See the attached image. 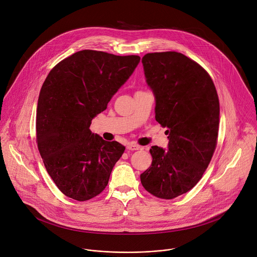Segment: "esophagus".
Listing matches in <instances>:
<instances>
[{
    "label": "esophagus",
    "instance_id": "34e87169",
    "mask_svg": "<svg viewBox=\"0 0 257 257\" xmlns=\"http://www.w3.org/2000/svg\"><path fill=\"white\" fill-rule=\"evenodd\" d=\"M126 148L128 150H139L141 147H140V146H138V145H135V144H128L126 146Z\"/></svg>",
    "mask_w": 257,
    "mask_h": 257
}]
</instances>
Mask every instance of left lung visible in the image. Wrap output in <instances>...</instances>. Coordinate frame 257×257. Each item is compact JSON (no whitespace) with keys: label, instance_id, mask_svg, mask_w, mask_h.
Wrapping results in <instances>:
<instances>
[{"label":"left lung","instance_id":"1","mask_svg":"<svg viewBox=\"0 0 257 257\" xmlns=\"http://www.w3.org/2000/svg\"><path fill=\"white\" fill-rule=\"evenodd\" d=\"M147 84L156 99L155 119L167 127L168 150L151 147V166L141 175L145 189L165 200L198 183L218 144L220 102L209 73L176 51L143 57Z\"/></svg>","mask_w":257,"mask_h":257}]
</instances>
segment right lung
<instances>
[{
	"label": "right lung",
	"mask_w": 257,
	"mask_h": 257,
	"mask_svg": "<svg viewBox=\"0 0 257 257\" xmlns=\"http://www.w3.org/2000/svg\"><path fill=\"white\" fill-rule=\"evenodd\" d=\"M140 60L139 55L85 49L47 75L37 102V147L47 173L65 196L87 201L109 183L125 147L92 134L90 125Z\"/></svg>",
	"instance_id": "add662e5"
}]
</instances>
